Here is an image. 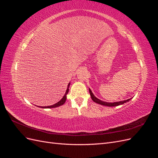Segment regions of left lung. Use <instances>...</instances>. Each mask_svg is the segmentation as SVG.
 Instances as JSON below:
<instances>
[{
  "instance_id": "left-lung-1",
  "label": "left lung",
  "mask_w": 158,
  "mask_h": 158,
  "mask_svg": "<svg viewBox=\"0 0 158 158\" xmlns=\"http://www.w3.org/2000/svg\"><path fill=\"white\" fill-rule=\"evenodd\" d=\"M89 92L90 94V96L92 98V100L95 102L96 103H98L99 105H102V106H108V107H114V106H120V105H123V103H125L127 102H129V100H131V99H128L127 100H124V101H121V102H114V103H109V102H103L102 100L99 99L98 98H97L95 95L93 94L92 90L90 89H89Z\"/></svg>"
}]
</instances>
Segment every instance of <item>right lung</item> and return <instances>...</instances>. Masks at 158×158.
Instances as JSON below:
<instances>
[{"mask_svg": "<svg viewBox=\"0 0 158 158\" xmlns=\"http://www.w3.org/2000/svg\"><path fill=\"white\" fill-rule=\"evenodd\" d=\"M70 83H69V84H68L67 89H66V93H65L64 95L63 96V98L60 100V101H59V102H57L56 103H55V104H54V105H52V106H44V107H42V106L39 107V106H38V107H41V108H55V107H59V106H62V105H63V104L65 103L66 100V95H67V94L69 93V86H70Z\"/></svg>", "mask_w": 158, "mask_h": 158, "instance_id": "add662e5", "label": "right lung"}]
</instances>
